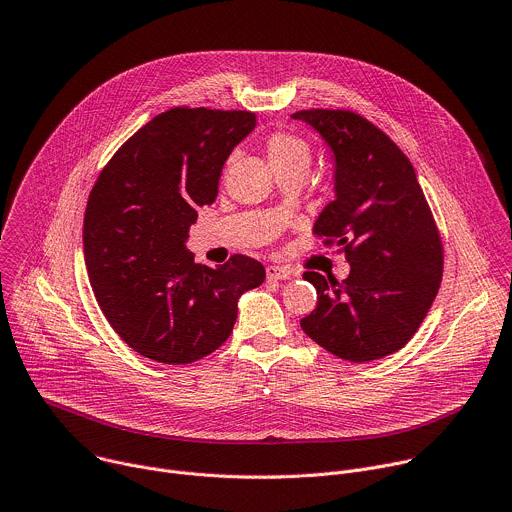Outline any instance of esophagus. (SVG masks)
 <instances>
[{
  "label": "esophagus",
  "instance_id": "esophagus-1",
  "mask_svg": "<svg viewBox=\"0 0 512 512\" xmlns=\"http://www.w3.org/2000/svg\"><path fill=\"white\" fill-rule=\"evenodd\" d=\"M266 276L272 280H290L294 276V270L290 266L270 264V266H266Z\"/></svg>",
  "mask_w": 512,
  "mask_h": 512
}]
</instances>
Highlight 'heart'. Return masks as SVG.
<instances>
[{
  "label": "heart",
  "instance_id": "heart-1",
  "mask_svg": "<svg viewBox=\"0 0 512 512\" xmlns=\"http://www.w3.org/2000/svg\"><path fill=\"white\" fill-rule=\"evenodd\" d=\"M266 153L270 159L272 169L294 167L302 165L309 167L311 163V149L300 137L290 133H274L266 141Z\"/></svg>",
  "mask_w": 512,
  "mask_h": 512
}]
</instances>
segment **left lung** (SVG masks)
<instances>
[{"mask_svg": "<svg viewBox=\"0 0 512 512\" xmlns=\"http://www.w3.org/2000/svg\"><path fill=\"white\" fill-rule=\"evenodd\" d=\"M335 161V199L315 222L325 246L345 252V280L304 272L317 309L302 331L339 359L365 363L399 351L426 319L442 282L444 248L414 165L373 123L351 111L311 109Z\"/></svg>", "mask_w": 512, "mask_h": 512, "instance_id": "8db88e82", "label": "left lung"}]
</instances>
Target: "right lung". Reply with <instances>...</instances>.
<instances>
[{"instance_id":"obj_1","label":"right lung","mask_w":512,"mask_h":512,"mask_svg":"<svg viewBox=\"0 0 512 512\" xmlns=\"http://www.w3.org/2000/svg\"><path fill=\"white\" fill-rule=\"evenodd\" d=\"M256 115L175 107L141 127L100 171L84 212V262L96 302L139 355L185 365L222 347L238 298L266 278L234 254L224 266L185 248L197 208L216 201L222 167Z\"/></svg>"}]
</instances>
